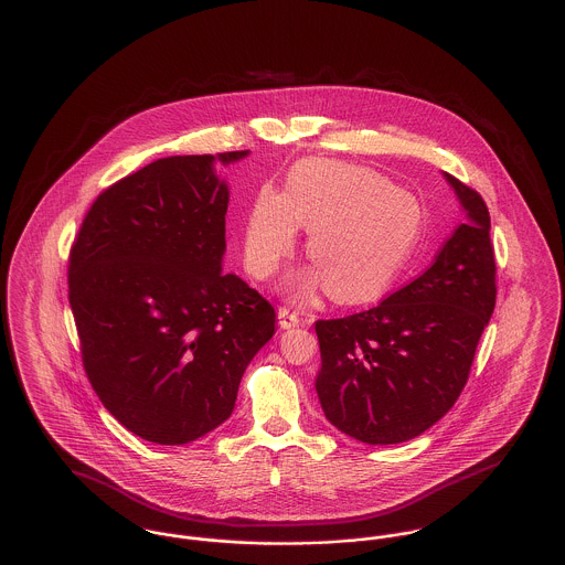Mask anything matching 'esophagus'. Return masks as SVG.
<instances>
[{
    "label": "esophagus",
    "mask_w": 565,
    "mask_h": 565,
    "mask_svg": "<svg viewBox=\"0 0 565 565\" xmlns=\"http://www.w3.org/2000/svg\"><path fill=\"white\" fill-rule=\"evenodd\" d=\"M277 318H279V327L281 329H292V327H299V322H301L299 313H295V311H290L286 307L277 309Z\"/></svg>",
    "instance_id": "esophagus-1"
}]
</instances>
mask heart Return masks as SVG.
I'll list each match as a JSON object with an SVG mask.
<instances>
[{
    "mask_svg": "<svg viewBox=\"0 0 565 565\" xmlns=\"http://www.w3.org/2000/svg\"><path fill=\"white\" fill-rule=\"evenodd\" d=\"M309 230L305 254L313 266L290 273L284 292L309 301L322 288L335 303L363 305L385 297L415 258L426 227L422 202L367 168L338 161L297 166L284 193L264 189L243 236L245 264L268 279Z\"/></svg>",
    "mask_w": 565,
    "mask_h": 565,
    "instance_id": "b5f03b06",
    "label": "heart"
}]
</instances>
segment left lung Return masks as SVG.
<instances>
[{"instance_id": "1", "label": "left lung", "mask_w": 565, "mask_h": 565, "mask_svg": "<svg viewBox=\"0 0 565 565\" xmlns=\"http://www.w3.org/2000/svg\"><path fill=\"white\" fill-rule=\"evenodd\" d=\"M467 215L433 266L367 311L318 320L324 417L367 445L426 433L465 390L494 311L490 215L478 191L445 174Z\"/></svg>"}]
</instances>
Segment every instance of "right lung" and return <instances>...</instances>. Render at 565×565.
<instances>
[{
	"label": "right lung",
	"instance_id": "1",
	"mask_svg": "<svg viewBox=\"0 0 565 565\" xmlns=\"http://www.w3.org/2000/svg\"><path fill=\"white\" fill-rule=\"evenodd\" d=\"M249 150L159 159L105 189L68 260L87 379L132 435L184 445L234 411L275 333V309L221 273L230 189L215 163Z\"/></svg>",
	"mask_w": 565,
	"mask_h": 565
}]
</instances>
